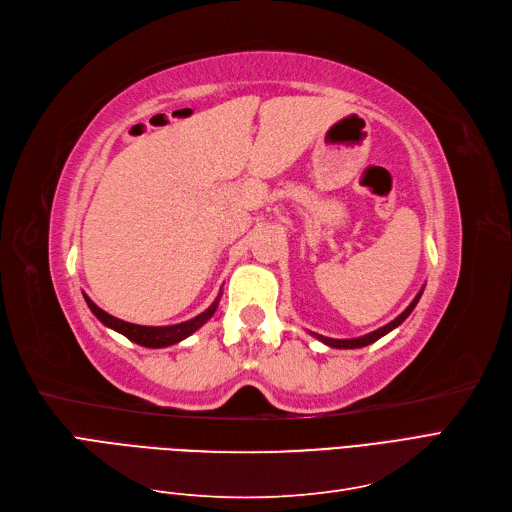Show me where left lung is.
I'll return each instance as SVG.
<instances>
[{
	"label": "left lung",
	"mask_w": 512,
	"mask_h": 512,
	"mask_svg": "<svg viewBox=\"0 0 512 512\" xmlns=\"http://www.w3.org/2000/svg\"><path fill=\"white\" fill-rule=\"evenodd\" d=\"M420 297H422V291L415 295V299L411 301V304L407 306V310L403 312V314H399L396 316L392 323H388V325H384L382 329H377V331H373V333H367V335H363V337H354V339H333V337H325V335H318V333H312L316 339H320V342L323 344H327L329 348H363V346H369V344H373V342H377V339L380 337H384L386 333H390L392 329H396L399 327L403 320L413 312V308L418 306V301H420Z\"/></svg>",
	"instance_id": "1"
}]
</instances>
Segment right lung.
<instances>
[{"label":"right lung","mask_w":512,"mask_h":512,"mask_svg":"<svg viewBox=\"0 0 512 512\" xmlns=\"http://www.w3.org/2000/svg\"><path fill=\"white\" fill-rule=\"evenodd\" d=\"M221 297V295H219ZM219 297L213 301L211 306H208L202 314H198L196 318L192 320H185V323H179V325H168V327H143V325H132V323H126V320H120L116 316L107 314L105 310H101L97 304L90 297L84 295L88 308L92 310V314L97 316L101 323L113 331L122 333L124 337H128L130 342H135L139 346H145V348H166V346H173V344H179L181 339L189 337L194 331H198L208 318H211L217 310V304H219Z\"/></svg>","instance_id":"1"}]
</instances>
